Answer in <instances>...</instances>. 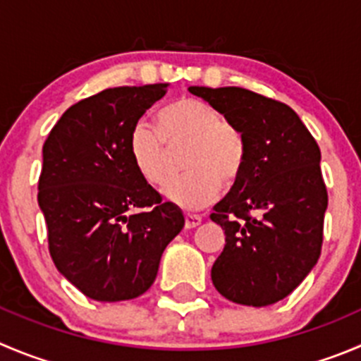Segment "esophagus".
Segmentation results:
<instances>
[{
  "instance_id": "esophagus-1",
  "label": "esophagus",
  "mask_w": 361,
  "mask_h": 361,
  "mask_svg": "<svg viewBox=\"0 0 361 361\" xmlns=\"http://www.w3.org/2000/svg\"><path fill=\"white\" fill-rule=\"evenodd\" d=\"M200 223H202V218L198 214H186V216H184V226H186L188 230L195 228V226H198Z\"/></svg>"
}]
</instances>
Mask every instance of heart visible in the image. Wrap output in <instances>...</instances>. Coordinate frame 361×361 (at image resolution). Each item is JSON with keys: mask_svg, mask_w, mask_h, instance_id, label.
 I'll use <instances>...</instances> for the list:
<instances>
[{"mask_svg": "<svg viewBox=\"0 0 361 361\" xmlns=\"http://www.w3.org/2000/svg\"><path fill=\"white\" fill-rule=\"evenodd\" d=\"M157 129L140 120L129 135V154L140 177L161 186L171 170V152L186 147L183 168L188 170L164 186L171 204L188 211L204 209L241 175L246 143L241 131L219 118L204 101L183 97L157 113Z\"/></svg>", "mask_w": 361, "mask_h": 361, "instance_id": "b5f03b06", "label": "heart"}]
</instances>
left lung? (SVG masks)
I'll use <instances>...</instances> for the list:
<instances>
[{"label":"left lung","mask_w":361,"mask_h":361,"mask_svg":"<svg viewBox=\"0 0 361 361\" xmlns=\"http://www.w3.org/2000/svg\"><path fill=\"white\" fill-rule=\"evenodd\" d=\"M241 131V175L211 219L225 230L216 290L246 307L289 296L317 264L328 191L321 150L293 108L239 87H190Z\"/></svg>","instance_id":"left-lung-1"}]
</instances>
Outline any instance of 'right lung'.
<instances>
[{"mask_svg":"<svg viewBox=\"0 0 361 361\" xmlns=\"http://www.w3.org/2000/svg\"><path fill=\"white\" fill-rule=\"evenodd\" d=\"M166 88L116 87L75 102L42 147L39 205L51 259L95 301L149 290L164 248L184 226L180 209L140 177L129 154L131 129ZM135 208L144 212L131 215Z\"/></svg>","mask_w":361,"mask_h":361,"instance_id":"obj_1","label":"right lung"}]
</instances>
